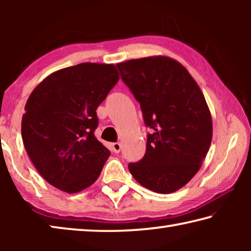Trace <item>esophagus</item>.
Returning <instances> with one entry per match:
<instances>
[{"instance_id": "obj_1", "label": "esophagus", "mask_w": 251, "mask_h": 251, "mask_svg": "<svg viewBox=\"0 0 251 251\" xmlns=\"http://www.w3.org/2000/svg\"><path fill=\"white\" fill-rule=\"evenodd\" d=\"M110 150L115 152V154H118V152H120L122 150V145L120 143H113L112 145H110Z\"/></svg>"}]
</instances>
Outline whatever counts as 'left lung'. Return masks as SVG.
Segmentation results:
<instances>
[{
	"label": "left lung",
	"instance_id": "left-lung-1",
	"mask_svg": "<svg viewBox=\"0 0 251 251\" xmlns=\"http://www.w3.org/2000/svg\"><path fill=\"white\" fill-rule=\"evenodd\" d=\"M121 78L141 105L146 151L128 169L139 184L159 194L185 186L209 150L212 123L201 88L180 63L166 56L118 63Z\"/></svg>",
	"mask_w": 251,
	"mask_h": 251
}]
</instances>
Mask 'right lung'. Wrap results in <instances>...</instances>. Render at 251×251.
Returning a JSON list of instances; mask_svg holds the SVG:
<instances>
[{"label": "right lung", "instance_id": "right-lung-1", "mask_svg": "<svg viewBox=\"0 0 251 251\" xmlns=\"http://www.w3.org/2000/svg\"><path fill=\"white\" fill-rule=\"evenodd\" d=\"M120 79L112 64L82 63L54 72L29 95L22 139L37 172L73 194L94 184L110 151L97 141L96 109Z\"/></svg>", "mask_w": 251, "mask_h": 251}]
</instances>
